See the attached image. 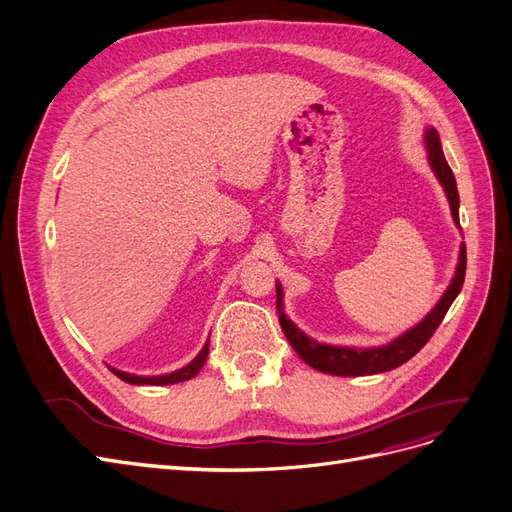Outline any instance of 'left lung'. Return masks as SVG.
Masks as SVG:
<instances>
[{
    "mask_svg": "<svg viewBox=\"0 0 512 512\" xmlns=\"http://www.w3.org/2000/svg\"><path fill=\"white\" fill-rule=\"evenodd\" d=\"M426 148H428L430 167L436 173L438 182L445 188L453 222L460 226V195H457L455 175L443 154V146H440V137H438L436 129L426 131ZM464 275H466V245L462 243L460 262H457V271L453 275V281L449 284L447 292L443 294V298L436 303V307L415 328L407 330L392 343L381 345V347L354 349V347H337V345H324V343L313 341L286 317L284 303H281V296L284 294H281V286L277 281L279 324H281V330H284V334H286V339L290 341L292 349L315 370H322V373L339 375V377H360V375L385 373V370L398 368L400 364L411 360L417 351L430 341L434 330L440 326V322H443L445 313L449 311L451 303L455 301V296L460 294V290L464 286Z\"/></svg>",
    "mask_w": 512,
    "mask_h": 512,
    "instance_id": "left-lung-1",
    "label": "left lung"
}]
</instances>
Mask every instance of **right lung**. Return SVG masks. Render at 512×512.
I'll list each match as a JSON object with an SVG mask.
<instances>
[{
	"mask_svg": "<svg viewBox=\"0 0 512 512\" xmlns=\"http://www.w3.org/2000/svg\"><path fill=\"white\" fill-rule=\"evenodd\" d=\"M207 351H209V343H205V347L199 351V356H197L195 360H192L190 364H186L184 368L175 370V373H169V375L139 377V375L122 373V370H116V368H110V370H112V373H114L118 379L127 381V383H131V385H171V383H180V381H188V379L195 377V375L199 373V370L203 368L205 360H207Z\"/></svg>",
	"mask_w": 512,
	"mask_h": 512,
	"instance_id": "1",
	"label": "right lung"
}]
</instances>
